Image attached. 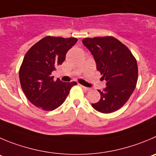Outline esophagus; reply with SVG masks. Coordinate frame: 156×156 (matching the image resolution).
<instances>
[{
    "label": "esophagus",
    "instance_id": "34e87169",
    "mask_svg": "<svg viewBox=\"0 0 156 156\" xmlns=\"http://www.w3.org/2000/svg\"><path fill=\"white\" fill-rule=\"evenodd\" d=\"M80 87H82V88L83 89V90H87V91H89V90H90V88H88V87H84V86H82V85H80Z\"/></svg>",
    "mask_w": 156,
    "mask_h": 156
}]
</instances>
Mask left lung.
Instances as JSON below:
<instances>
[{"instance_id":"obj_1","label":"left lung","mask_w":156,"mask_h":156,"mask_svg":"<svg viewBox=\"0 0 156 156\" xmlns=\"http://www.w3.org/2000/svg\"><path fill=\"white\" fill-rule=\"evenodd\" d=\"M83 45L91 52L96 69L106 81L101 98L93 103L96 110L110 113L119 109L129 99L138 80L136 58L126 46L112 37L84 38Z\"/></svg>"}]
</instances>
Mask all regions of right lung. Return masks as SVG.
Listing matches in <instances>:
<instances>
[{"instance_id":"right-lung-1","label":"right lung","mask_w":156,"mask_h":156,"mask_svg":"<svg viewBox=\"0 0 156 156\" xmlns=\"http://www.w3.org/2000/svg\"><path fill=\"white\" fill-rule=\"evenodd\" d=\"M76 38L46 37L33 46L24 56L19 71L21 88L34 106L44 110L57 109L65 101L76 82L53 80L51 73L61 65Z\"/></svg>"}]
</instances>
